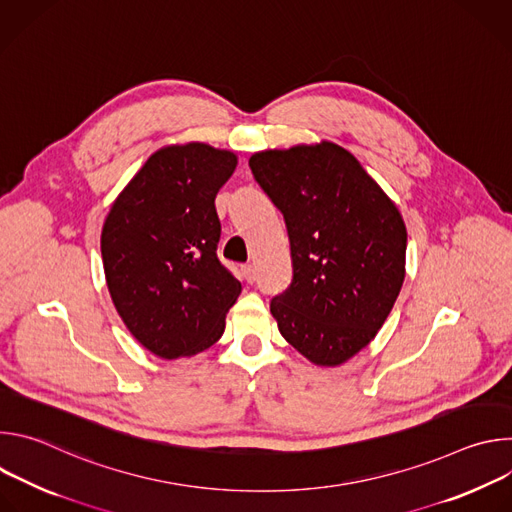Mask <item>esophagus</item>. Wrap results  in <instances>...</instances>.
<instances>
[{"label": "esophagus", "instance_id": "obj_1", "mask_svg": "<svg viewBox=\"0 0 512 512\" xmlns=\"http://www.w3.org/2000/svg\"><path fill=\"white\" fill-rule=\"evenodd\" d=\"M241 271H243V277H245L249 283L255 281V267H253V265H243Z\"/></svg>", "mask_w": 512, "mask_h": 512}]
</instances>
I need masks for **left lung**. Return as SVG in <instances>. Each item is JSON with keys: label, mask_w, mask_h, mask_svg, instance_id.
Here are the masks:
<instances>
[{"label": "left lung", "mask_w": 512, "mask_h": 512, "mask_svg": "<svg viewBox=\"0 0 512 512\" xmlns=\"http://www.w3.org/2000/svg\"><path fill=\"white\" fill-rule=\"evenodd\" d=\"M249 168L281 210L291 277L271 300L281 336L318 367L367 346L405 279L407 229L395 202L332 141L253 154Z\"/></svg>", "instance_id": "left-lung-1"}]
</instances>
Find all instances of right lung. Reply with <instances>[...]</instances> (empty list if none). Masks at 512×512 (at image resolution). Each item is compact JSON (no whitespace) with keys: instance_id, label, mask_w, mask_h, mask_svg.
Returning <instances> with one entry per match:
<instances>
[{"instance_id":"1","label":"right lung","mask_w":512,"mask_h":512,"mask_svg":"<svg viewBox=\"0 0 512 512\" xmlns=\"http://www.w3.org/2000/svg\"><path fill=\"white\" fill-rule=\"evenodd\" d=\"M237 156L206 143L152 154L113 202L101 233L105 279L133 338L160 358L192 356L225 332L241 283L218 261L216 192Z\"/></svg>"}]
</instances>
